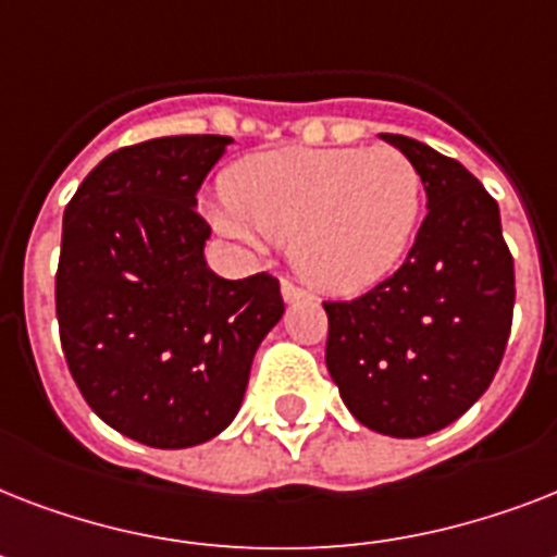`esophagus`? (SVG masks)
<instances>
[{
  "label": "esophagus",
  "instance_id": "obj_1",
  "mask_svg": "<svg viewBox=\"0 0 557 557\" xmlns=\"http://www.w3.org/2000/svg\"><path fill=\"white\" fill-rule=\"evenodd\" d=\"M280 295H283V300H286V304H295V300H304L306 288L295 286L292 280H283V283H280Z\"/></svg>",
  "mask_w": 557,
  "mask_h": 557
}]
</instances>
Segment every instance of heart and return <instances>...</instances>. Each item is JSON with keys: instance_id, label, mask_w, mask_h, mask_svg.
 I'll list each match as a JSON object with an SVG mask.
<instances>
[{"instance_id": "1", "label": "heart", "mask_w": 557, "mask_h": 557, "mask_svg": "<svg viewBox=\"0 0 557 557\" xmlns=\"http://www.w3.org/2000/svg\"><path fill=\"white\" fill-rule=\"evenodd\" d=\"M227 199L210 205L219 234L248 251L288 239L292 265L330 295H358L393 274L424 205L422 173L393 147L271 150L236 161Z\"/></svg>"}]
</instances>
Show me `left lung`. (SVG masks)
Returning <instances> with one entry per match:
<instances>
[{"label": "left lung", "instance_id": "left-lung-1", "mask_svg": "<svg viewBox=\"0 0 557 557\" xmlns=\"http://www.w3.org/2000/svg\"><path fill=\"white\" fill-rule=\"evenodd\" d=\"M422 173L428 216L401 269L330 318L326 370L358 422L419 440L457 422L492 384L515 309L500 208L459 161L381 133Z\"/></svg>", "mask_w": 557, "mask_h": 557}]
</instances>
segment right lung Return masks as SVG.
I'll list each match as a JSON object with an SVG mask.
<instances>
[{
    "instance_id": "obj_1",
    "label": "right lung",
    "mask_w": 557,
    "mask_h": 557,
    "mask_svg": "<svg viewBox=\"0 0 557 557\" xmlns=\"http://www.w3.org/2000/svg\"><path fill=\"white\" fill-rule=\"evenodd\" d=\"M227 135H170L112 152L63 213L57 321L95 413L150 448L213 440L243 407L257 347L283 318L269 274L205 260L196 193Z\"/></svg>"
}]
</instances>
